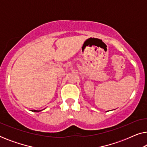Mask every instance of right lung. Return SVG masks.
<instances>
[{"instance_id":"add662e5","label":"right lung","mask_w":147,"mask_h":147,"mask_svg":"<svg viewBox=\"0 0 147 147\" xmlns=\"http://www.w3.org/2000/svg\"><path fill=\"white\" fill-rule=\"evenodd\" d=\"M31 111H32V112H38L41 111V110H32Z\"/></svg>"}]
</instances>
